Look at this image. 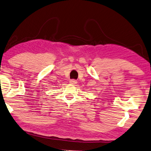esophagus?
Masks as SVG:
<instances>
[{"mask_svg": "<svg viewBox=\"0 0 151 151\" xmlns=\"http://www.w3.org/2000/svg\"><path fill=\"white\" fill-rule=\"evenodd\" d=\"M70 83H71V84H72V85H75V84H76V83H78V81H77V80H70Z\"/></svg>", "mask_w": 151, "mask_h": 151, "instance_id": "34e87169", "label": "esophagus"}]
</instances>
